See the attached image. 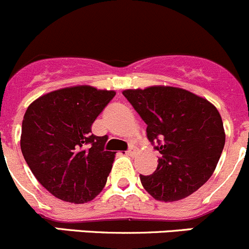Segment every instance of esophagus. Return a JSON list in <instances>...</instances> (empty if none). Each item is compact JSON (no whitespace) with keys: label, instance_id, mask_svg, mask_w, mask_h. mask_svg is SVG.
<instances>
[{"label":"esophagus","instance_id":"1","mask_svg":"<svg viewBox=\"0 0 249 249\" xmlns=\"http://www.w3.org/2000/svg\"><path fill=\"white\" fill-rule=\"evenodd\" d=\"M125 154H127L128 156H133V155L135 154V149H134V147H133V146H130L129 149H128L127 151H125Z\"/></svg>","mask_w":249,"mask_h":249}]
</instances>
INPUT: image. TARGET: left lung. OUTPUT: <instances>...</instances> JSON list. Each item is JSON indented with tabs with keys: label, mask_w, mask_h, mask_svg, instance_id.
I'll use <instances>...</instances> for the list:
<instances>
[{
	"label": "left lung",
	"mask_w": 249,
	"mask_h": 249,
	"mask_svg": "<svg viewBox=\"0 0 249 249\" xmlns=\"http://www.w3.org/2000/svg\"><path fill=\"white\" fill-rule=\"evenodd\" d=\"M147 124V139L160 152L156 171L140 176L159 201L188 197L211 178L225 144L223 121L213 104L176 87L122 92Z\"/></svg>",
	"instance_id": "8db88e82"
}]
</instances>
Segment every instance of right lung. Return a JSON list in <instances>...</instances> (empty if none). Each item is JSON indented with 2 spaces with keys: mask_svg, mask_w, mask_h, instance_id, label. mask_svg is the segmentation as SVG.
Segmentation results:
<instances>
[{
  "mask_svg": "<svg viewBox=\"0 0 249 249\" xmlns=\"http://www.w3.org/2000/svg\"><path fill=\"white\" fill-rule=\"evenodd\" d=\"M115 94L76 86L42 95L26 110L21 152L36 179L56 198L88 202L107 184L116 152L105 149L107 135L93 134L92 124Z\"/></svg>",
  "mask_w": 249,
  "mask_h": 249,
  "instance_id": "obj_1",
  "label": "right lung"
}]
</instances>
